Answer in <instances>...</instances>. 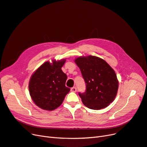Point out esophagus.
Instances as JSON below:
<instances>
[{
    "label": "esophagus",
    "mask_w": 147,
    "mask_h": 147,
    "mask_svg": "<svg viewBox=\"0 0 147 147\" xmlns=\"http://www.w3.org/2000/svg\"><path fill=\"white\" fill-rule=\"evenodd\" d=\"M70 90H71V91H72V92H76V91H77V88H75V87H73V88H72L70 89Z\"/></svg>",
    "instance_id": "esophagus-1"
}]
</instances>
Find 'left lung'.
I'll list each match as a JSON object with an SVG mask.
<instances>
[{
    "mask_svg": "<svg viewBox=\"0 0 147 147\" xmlns=\"http://www.w3.org/2000/svg\"><path fill=\"white\" fill-rule=\"evenodd\" d=\"M75 63L86 83V92L79 93L83 104L92 110L108 107L115 100L118 90L115 70L103 59L94 56L78 57Z\"/></svg>",
    "mask_w": 147,
    "mask_h": 147,
    "instance_id": "8db88e82",
    "label": "left lung"
}]
</instances>
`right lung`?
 Here are the masks:
<instances>
[{"instance_id":"right-lung-1","label":"right lung","mask_w":147,"mask_h":147,"mask_svg":"<svg viewBox=\"0 0 147 147\" xmlns=\"http://www.w3.org/2000/svg\"><path fill=\"white\" fill-rule=\"evenodd\" d=\"M65 59L46 61L35 71L29 83V91L35 104L43 110L52 111L59 107L70 91L65 86L67 77L61 68Z\"/></svg>"}]
</instances>
